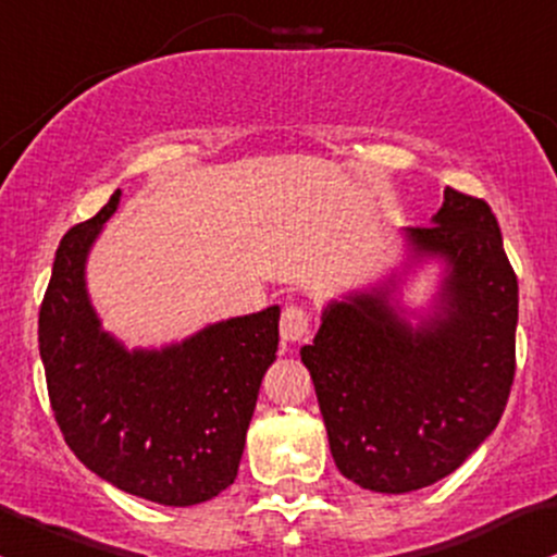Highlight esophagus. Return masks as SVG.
<instances>
[{
  "label": "esophagus",
  "mask_w": 557,
  "mask_h": 557,
  "mask_svg": "<svg viewBox=\"0 0 557 557\" xmlns=\"http://www.w3.org/2000/svg\"><path fill=\"white\" fill-rule=\"evenodd\" d=\"M309 331H312V314L307 312L298 304H290V307L283 309V318H280V336H283L285 344H298L307 342Z\"/></svg>",
  "instance_id": "obj_1"
}]
</instances>
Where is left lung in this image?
<instances>
[{
  "label": "left lung",
  "instance_id": "8db88e82",
  "mask_svg": "<svg viewBox=\"0 0 557 557\" xmlns=\"http://www.w3.org/2000/svg\"><path fill=\"white\" fill-rule=\"evenodd\" d=\"M406 237L446 261L441 312L411 327L376 288L327 304L301 347L338 472L379 494L450 475L496 430L515 376L518 277L488 202L448 186Z\"/></svg>",
  "mask_w": 557,
  "mask_h": 557
}]
</instances>
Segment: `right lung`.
<instances>
[{
  "label": "right lung",
  "mask_w": 557,
  "mask_h": 557,
  "mask_svg": "<svg viewBox=\"0 0 557 557\" xmlns=\"http://www.w3.org/2000/svg\"><path fill=\"white\" fill-rule=\"evenodd\" d=\"M122 191L63 234L39 309L52 413L74 456L125 494L168 507L213 499L237 478L245 432L280 342V307L127 352L85 288L90 245Z\"/></svg>",
  "instance_id": "add662e5"
}]
</instances>
